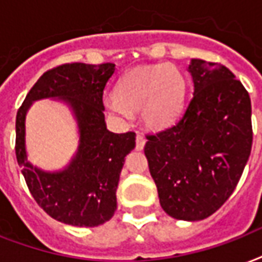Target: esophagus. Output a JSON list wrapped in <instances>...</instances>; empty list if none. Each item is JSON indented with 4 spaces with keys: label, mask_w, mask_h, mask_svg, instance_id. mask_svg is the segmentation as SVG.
Listing matches in <instances>:
<instances>
[{
    "label": "esophagus",
    "mask_w": 262,
    "mask_h": 262,
    "mask_svg": "<svg viewBox=\"0 0 262 262\" xmlns=\"http://www.w3.org/2000/svg\"><path fill=\"white\" fill-rule=\"evenodd\" d=\"M145 145V139L141 135H137L136 136V149H139V151H141V149L144 148Z\"/></svg>",
    "instance_id": "obj_1"
}]
</instances>
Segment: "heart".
Returning a JSON list of instances; mask_svg holds the SVG:
<instances>
[{"label": "heart", "instance_id": "obj_1", "mask_svg": "<svg viewBox=\"0 0 262 262\" xmlns=\"http://www.w3.org/2000/svg\"><path fill=\"white\" fill-rule=\"evenodd\" d=\"M185 96L184 74L176 66L158 63L133 69L119 78L114 97L105 101V108L121 118L140 111L145 127L161 130L177 121Z\"/></svg>", "mask_w": 262, "mask_h": 262}]
</instances>
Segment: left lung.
<instances>
[{"instance_id":"obj_1","label":"left lung","mask_w":262,"mask_h":262,"mask_svg":"<svg viewBox=\"0 0 262 262\" xmlns=\"http://www.w3.org/2000/svg\"><path fill=\"white\" fill-rule=\"evenodd\" d=\"M188 73L193 97L174 126L147 136L144 154L163 210L199 221L224 205L249 161L251 103L225 66L192 59Z\"/></svg>"}]
</instances>
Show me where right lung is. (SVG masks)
I'll list each match as a JSON object with an SVG mask.
<instances>
[{
    "label": "right lung",
    "instance_id": "right-lung-1",
    "mask_svg": "<svg viewBox=\"0 0 262 262\" xmlns=\"http://www.w3.org/2000/svg\"><path fill=\"white\" fill-rule=\"evenodd\" d=\"M115 64L73 63L49 70L30 89L16 115V158L35 202L60 223L97 227L117 210V188L136 133L107 129L103 92ZM57 99L77 122V151L63 169L43 171L27 159L25 117L38 99Z\"/></svg>",
    "mask_w": 262,
    "mask_h": 262
}]
</instances>
